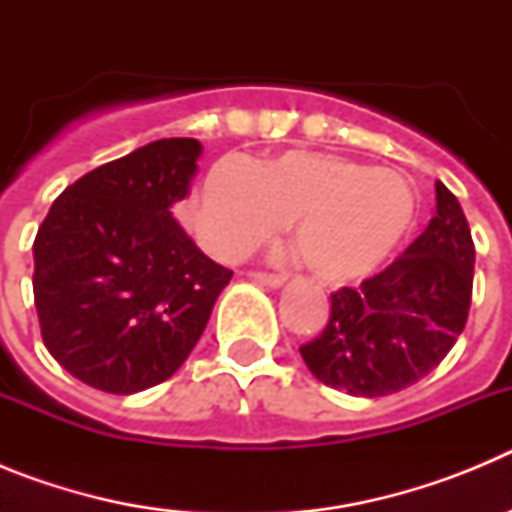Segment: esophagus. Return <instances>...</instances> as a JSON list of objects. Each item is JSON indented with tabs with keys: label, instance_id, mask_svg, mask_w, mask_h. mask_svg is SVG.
Returning a JSON list of instances; mask_svg holds the SVG:
<instances>
[{
	"label": "esophagus",
	"instance_id": "34e87169",
	"mask_svg": "<svg viewBox=\"0 0 512 512\" xmlns=\"http://www.w3.org/2000/svg\"><path fill=\"white\" fill-rule=\"evenodd\" d=\"M253 282L264 284V287H271V289H279L284 284V277H279V274H264V271H253L251 274Z\"/></svg>",
	"mask_w": 512,
	"mask_h": 512
}]
</instances>
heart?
Returning <instances> with one entry per match:
<instances>
[{
	"instance_id": "heart-1",
	"label": "heart",
	"mask_w": 512,
	"mask_h": 512,
	"mask_svg": "<svg viewBox=\"0 0 512 512\" xmlns=\"http://www.w3.org/2000/svg\"><path fill=\"white\" fill-rule=\"evenodd\" d=\"M292 220V241L318 282L372 277L413 230L415 194L397 171L354 158L287 151L246 166L223 158L207 171L197 235L220 261H241Z\"/></svg>"
}]
</instances>
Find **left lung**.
Instances as JSON below:
<instances>
[{
	"mask_svg": "<svg viewBox=\"0 0 512 512\" xmlns=\"http://www.w3.org/2000/svg\"><path fill=\"white\" fill-rule=\"evenodd\" d=\"M474 243L459 200L436 182V215L361 289L330 295V320L300 346L318 382L354 397L400 392L433 372L467 325Z\"/></svg>",
	"mask_w": 512,
	"mask_h": 512,
	"instance_id": "left-lung-1",
	"label": "left lung"
}]
</instances>
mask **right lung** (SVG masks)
<instances>
[{
    "label": "right lung",
    "mask_w": 512,
    "mask_h": 512,
    "mask_svg": "<svg viewBox=\"0 0 512 512\" xmlns=\"http://www.w3.org/2000/svg\"><path fill=\"white\" fill-rule=\"evenodd\" d=\"M202 143L164 138L63 189L33 243V295L53 359L112 395L161 384L200 341L233 271L207 259L171 207Z\"/></svg>",
    "instance_id": "1"
}]
</instances>
